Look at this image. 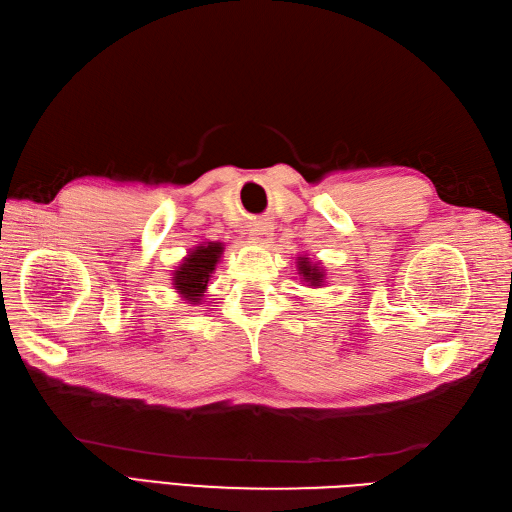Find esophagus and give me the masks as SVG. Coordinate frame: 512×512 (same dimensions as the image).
<instances>
[{
    "label": "esophagus",
    "mask_w": 512,
    "mask_h": 512,
    "mask_svg": "<svg viewBox=\"0 0 512 512\" xmlns=\"http://www.w3.org/2000/svg\"><path fill=\"white\" fill-rule=\"evenodd\" d=\"M273 237V224L267 222V220H254L250 224V239L254 243H260V245H267Z\"/></svg>",
    "instance_id": "34e87169"
}]
</instances>
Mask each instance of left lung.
Here are the masks:
<instances>
[{"label":"left lung","mask_w":512,"mask_h":512,"mask_svg":"<svg viewBox=\"0 0 512 512\" xmlns=\"http://www.w3.org/2000/svg\"><path fill=\"white\" fill-rule=\"evenodd\" d=\"M299 273L303 275V282H307L309 286H322V280H324V271L318 267V265H312V260L305 258V256H299Z\"/></svg>","instance_id":"8db88e82"}]
</instances>
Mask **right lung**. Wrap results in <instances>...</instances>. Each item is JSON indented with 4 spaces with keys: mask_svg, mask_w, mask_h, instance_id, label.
Here are the masks:
<instances>
[{
    "mask_svg": "<svg viewBox=\"0 0 512 512\" xmlns=\"http://www.w3.org/2000/svg\"><path fill=\"white\" fill-rule=\"evenodd\" d=\"M224 252L222 243H200L198 247L181 260V265L173 273V286L188 303H200L205 297L209 277L215 271V265Z\"/></svg>",
    "mask_w": 512,
    "mask_h": 512,
    "instance_id": "obj_1",
    "label": "right lung"
}]
</instances>
